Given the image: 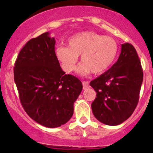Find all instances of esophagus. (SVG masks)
Returning a JSON list of instances; mask_svg holds the SVG:
<instances>
[{"mask_svg": "<svg viewBox=\"0 0 153 153\" xmlns=\"http://www.w3.org/2000/svg\"><path fill=\"white\" fill-rule=\"evenodd\" d=\"M83 89H86L89 87V84L88 81H83Z\"/></svg>", "mask_w": 153, "mask_h": 153, "instance_id": "obj_1", "label": "esophagus"}]
</instances>
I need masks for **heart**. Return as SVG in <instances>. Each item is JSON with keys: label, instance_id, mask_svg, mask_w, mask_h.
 Segmentation results:
<instances>
[{"label": "heart", "instance_id": "b5f03b06", "mask_svg": "<svg viewBox=\"0 0 153 153\" xmlns=\"http://www.w3.org/2000/svg\"><path fill=\"white\" fill-rule=\"evenodd\" d=\"M118 50V44L114 38L92 31H85L70 37L68 39V47H57L55 55L67 72L75 69L78 55H81L82 63L78 72L83 75L91 72L99 75L113 64Z\"/></svg>", "mask_w": 153, "mask_h": 153}]
</instances>
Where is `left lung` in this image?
I'll return each instance as SVG.
<instances>
[{
	"mask_svg": "<svg viewBox=\"0 0 153 153\" xmlns=\"http://www.w3.org/2000/svg\"><path fill=\"white\" fill-rule=\"evenodd\" d=\"M143 70L132 44H121L118 61L90 82L97 98L92 103L93 115L103 124H121L133 113L139 99Z\"/></svg>",
	"mask_w": 153,
	"mask_h": 153,
	"instance_id": "8db88e82",
	"label": "left lung"
}]
</instances>
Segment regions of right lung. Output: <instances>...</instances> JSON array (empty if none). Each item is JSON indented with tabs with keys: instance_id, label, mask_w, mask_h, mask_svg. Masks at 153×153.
Listing matches in <instances>:
<instances>
[{
	"instance_id": "1",
	"label": "right lung",
	"mask_w": 153,
	"mask_h": 153,
	"mask_svg": "<svg viewBox=\"0 0 153 153\" xmlns=\"http://www.w3.org/2000/svg\"><path fill=\"white\" fill-rule=\"evenodd\" d=\"M45 32L20 51L14 67L20 101L28 115L42 126L55 128L73 115L74 103L82 91L76 77L66 75L55 52V40Z\"/></svg>"
}]
</instances>
